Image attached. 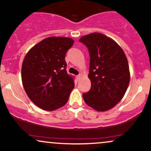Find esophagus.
Here are the masks:
<instances>
[{
	"label": "esophagus",
	"mask_w": 151,
	"mask_h": 151,
	"mask_svg": "<svg viewBox=\"0 0 151 151\" xmlns=\"http://www.w3.org/2000/svg\"><path fill=\"white\" fill-rule=\"evenodd\" d=\"M81 74H79V75H77V79L78 81H79V79H81Z\"/></svg>",
	"instance_id": "obj_1"
}]
</instances>
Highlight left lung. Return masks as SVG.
I'll use <instances>...</instances> for the list:
<instances>
[{
  "instance_id": "8db88e82",
  "label": "left lung",
  "mask_w": 151,
  "mask_h": 151,
  "mask_svg": "<svg viewBox=\"0 0 151 151\" xmlns=\"http://www.w3.org/2000/svg\"><path fill=\"white\" fill-rule=\"evenodd\" d=\"M79 41L87 47L90 56L88 77L91 87L83 93V99L97 111L110 110L122 99L129 86L127 58L117 42L99 32L86 35Z\"/></svg>"
}]
</instances>
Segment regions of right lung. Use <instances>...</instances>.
<instances>
[{"instance_id": "add662e5", "label": "right lung", "mask_w": 151, "mask_h": 151, "mask_svg": "<svg viewBox=\"0 0 151 151\" xmlns=\"http://www.w3.org/2000/svg\"><path fill=\"white\" fill-rule=\"evenodd\" d=\"M74 40L47 37L26 54L21 69L22 85L29 99L45 111L66 104L74 87V77L67 74L65 55Z\"/></svg>"}]
</instances>
